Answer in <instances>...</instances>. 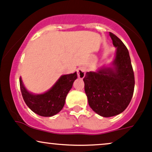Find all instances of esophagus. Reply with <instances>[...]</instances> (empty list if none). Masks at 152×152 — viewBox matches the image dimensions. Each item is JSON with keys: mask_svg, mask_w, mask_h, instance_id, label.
Listing matches in <instances>:
<instances>
[{"mask_svg": "<svg viewBox=\"0 0 152 152\" xmlns=\"http://www.w3.org/2000/svg\"><path fill=\"white\" fill-rule=\"evenodd\" d=\"M77 76L79 78H84L85 76V69L83 67H80L77 69Z\"/></svg>", "mask_w": 152, "mask_h": 152, "instance_id": "obj_1", "label": "esophagus"}]
</instances>
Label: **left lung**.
I'll return each instance as SVG.
<instances>
[{
	"label": "left lung",
	"instance_id": "8db88e82",
	"mask_svg": "<svg viewBox=\"0 0 152 152\" xmlns=\"http://www.w3.org/2000/svg\"><path fill=\"white\" fill-rule=\"evenodd\" d=\"M117 48L110 66L96 72H87L84 77L89 105L97 115L110 117L122 113L132 98L134 75L127 48L122 41L110 33Z\"/></svg>",
	"mask_w": 152,
	"mask_h": 152
}]
</instances>
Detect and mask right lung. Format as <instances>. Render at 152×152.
I'll return each mask as SVG.
<instances>
[{
	"label": "right lung",
	"instance_id": "obj_1",
	"mask_svg": "<svg viewBox=\"0 0 152 152\" xmlns=\"http://www.w3.org/2000/svg\"><path fill=\"white\" fill-rule=\"evenodd\" d=\"M77 78L76 72L60 76L54 85L42 94L29 92L23 85L21 77H20V86L23 99L32 111L42 117H52L63 108L67 94Z\"/></svg>",
	"mask_w": 152,
	"mask_h": 152
}]
</instances>
